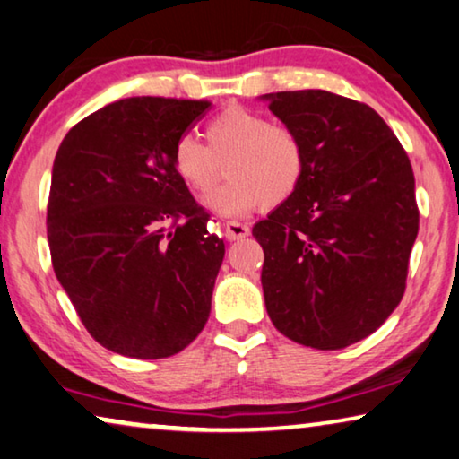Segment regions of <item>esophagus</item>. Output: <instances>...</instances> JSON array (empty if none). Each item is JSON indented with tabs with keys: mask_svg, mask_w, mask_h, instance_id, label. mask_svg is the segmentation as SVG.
<instances>
[{
	"mask_svg": "<svg viewBox=\"0 0 459 459\" xmlns=\"http://www.w3.org/2000/svg\"><path fill=\"white\" fill-rule=\"evenodd\" d=\"M247 235H249L247 224H243L238 221L227 222V238H229V241H238V238H245Z\"/></svg>",
	"mask_w": 459,
	"mask_h": 459,
	"instance_id": "34e87169",
	"label": "esophagus"
}]
</instances>
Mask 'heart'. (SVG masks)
Here are the masks:
<instances>
[{
    "instance_id": "1",
    "label": "heart",
    "mask_w": 459,
    "mask_h": 459,
    "mask_svg": "<svg viewBox=\"0 0 459 459\" xmlns=\"http://www.w3.org/2000/svg\"><path fill=\"white\" fill-rule=\"evenodd\" d=\"M206 140L208 146L195 135H181L170 162L195 195L206 197L221 177V162L227 160L229 181L208 200L221 214L282 206L305 179L307 152L300 135L253 108H224L208 121Z\"/></svg>"
}]
</instances>
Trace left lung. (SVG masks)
I'll list each match as a JSON object with an SVG mask.
<instances>
[{"label": "left lung", "instance_id": "8db88e82", "mask_svg": "<svg viewBox=\"0 0 459 459\" xmlns=\"http://www.w3.org/2000/svg\"><path fill=\"white\" fill-rule=\"evenodd\" d=\"M300 135V187L253 227L265 309L280 333L317 351L367 338L400 305L419 235L412 164L365 102L327 91L264 94Z\"/></svg>", "mask_w": 459, "mask_h": 459}]
</instances>
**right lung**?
I'll return each instance as SVG.
<instances>
[{
	"instance_id": "obj_1",
	"label": "right lung",
	"mask_w": 459,
	"mask_h": 459,
	"mask_svg": "<svg viewBox=\"0 0 459 459\" xmlns=\"http://www.w3.org/2000/svg\"><path fill=\"white\" fill-rule=\"evenodd\" d=\"M208 107L111 102L76 123L55 154L47 204L55 276L88 333L123 357H173L208 321L224 243L170 162Z\"/></svg>"
}]
</instances>
